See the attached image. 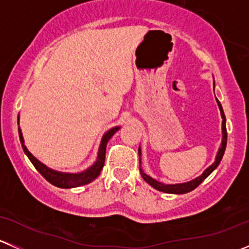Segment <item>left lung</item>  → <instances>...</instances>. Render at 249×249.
I'll use <instances>...</instances> for the list:
<instances>
[{
	"label": "left lung",
	"mask_w": 249,
	"mask_h": 249,
	"mask_svg": "<svg viewBox=\"0 0 249 249\" xmlns=\"http://www.w3.org/2000/svg\"><path fill=\"white\" fill-rule=\"evenodd\" d=\"M217 102H218V106H219L220 113H222V118H223V142H222V147H220L219 152H218L217 160H215L214 164L211 165V166L208 167V169L206 170V171L203 172L202 175L200 176V177H197L196 179L192 180V182H188V183H182V184H162V183L158 182V180L153 179L152 177H149V176L145 175V173L142 171V169H140L141 176H142V178L145 180V182L148 183V184H150L153 188H155L157 190H160V192H164V193H169V194H185V193L192 192V190H194L195 188L199 187V185L201 184L203 180H205L206 178H207L208 176L212 173L213 170H214L215 167L219 165L220 160H222L223 155H224L225 148H227L228 134H227V125H225V114H224V112H223V108H222V105H220V102L218 101V100H217ZM139 155L141 158V149H140V148H139ZM140 162H141V159H140Z\"/></svg>",
	"instance_id": "left-lung-1"
}]
</instances>
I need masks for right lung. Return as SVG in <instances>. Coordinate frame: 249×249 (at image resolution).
I'll list each match as a JSON object with an SVG mask.
<instances>
[{
  "instance_id": "add662e5",
  "label": "right lung",
  "mask_w": 249,
  "mask_h": 249,
  "mask_svg": "<svg viewBox=\"0 0 249 249\" xmlns=\"http://www.w3.org/2000/svg\"><path fill=\"white\" fill-rule=\"evenodd\" d=\"M119 127H114V129H110L108 132H106V135L104 136V139L101 141V145H100L99 150V158H97V161L90 167L89 170H87L85 172L78 173V175H71V173H61L53 171V170L48 169L46 165H43L42 162H39L31 153L27 150V148L24 144V139H22L21 131L19 129V137L20 142H21L22 149H24L25 154L27 155V158L30 159V161L34 164V166L36 167V170L43 176L44 178L49 183H52L53 185L59 188H74V187H80V185H84L90 183L91 180H94L97 176L101 172L102 167L105 164V158H106V145L110 137L118 131Z\"/></svg>"
}]
</instances>
